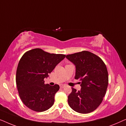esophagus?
Masks as SVG:
<instances>
[{
    "instance_id": "1",
    "label": "esophagus",
    "mask_w": 126,
    "mask_h": 126,
    "mask_svg": "<svg viewBox=\"0 0 126 126\" xmlns=\"http://www.w3.org/2000/svg\"><path fill=\"white\" fill-rule=\"evenodd\" d=\"M64 87H65V85H60V88H64Z\"/></svg>"
}]
</instances>
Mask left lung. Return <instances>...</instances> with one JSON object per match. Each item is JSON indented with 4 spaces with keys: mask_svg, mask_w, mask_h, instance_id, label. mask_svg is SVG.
<instances>
[{
    "mask_svg": "<svg viewBox=\"0 0 126 126\" xmlns=\"http://www.w3.org/2000/svg\"><path fill=\"white\" fill-rule=\"evenodd\" d=\"M66 58L75 64V79L81 81V87L79 91L72 88L68 104L77 112L90 113L100 106L106 94L108 84L106 65L99 57L88 51L67 55Z\"/></svg>",
    "mask_w": 126,
    "mask_h": 126,
    "instance_id": "obj_1",
    "label": "left lung"
}]
</instances>
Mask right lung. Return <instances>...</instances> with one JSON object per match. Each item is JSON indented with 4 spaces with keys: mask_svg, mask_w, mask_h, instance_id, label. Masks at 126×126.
I'll return each mask as SVG.
<instances>
[{
    "mask_svg": "<svg viewBox=\"0 0 126 126\" xmlns=\"http://www.w3.org/2000/svg\"><path fill=\"white\" fill-rule=\"evenodd\" d=\"M65 57L64 54H50L37 48L27 51L20 58L16 73L17 89L22 102L30 110L43 112L54 104L60 87L45 84L44 79Z\"/></svg>",
    "mask_w": 126,
    "mask_h": 126,
    "instance_id": "obj_1",
    "label": "right lung"
}]
</instances>
